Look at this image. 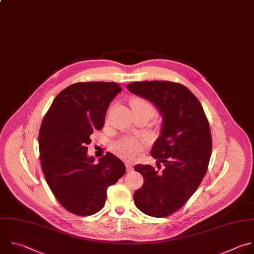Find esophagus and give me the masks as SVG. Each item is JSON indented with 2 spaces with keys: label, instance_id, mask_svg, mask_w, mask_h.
Here are the masks:
<instances>
[{
  "label": "esophagus",
  "instance_id": "esophagus-1",
  "mask_svg": "<svg viewBox=\"0 0 254 254\" xmlns=\"http://www.w3.org/2000/svg\"><path fill=\"white\" fill-rule=\"evenodd\" d=\"M126 167H127V172L129 173V172L132 171L133 165H132V163H130V162H127V163H126Z\"/></svg>",
  "mask_w": 254,
  "mask_h": 254
}]
</instances>
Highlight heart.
<instances>
[{
  "mask_svg": "<svg viewBox=\"0 0 254 254\" xmlns=\"http://www.w3.org/2000/svg\"><path fill=\"white\" fill-rule=\"evenodd\" d=\"M130 107L132 111L144 110L148 111L151 115L154 113L153 106L145 100L142 99H133L130 102ZM142 149V141L139 138L135 137H127L120 140L115 145V151L122 157L127 159H131L136 157Z\"/></svg>",
  "mask_w": 254,
  "mask_h": 254,
  "instance_id": "b5f03b06",
  "label": "heart"
}]
</instances>
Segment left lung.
<instances>
[{"label": "left lung", "instance_id": "left-lung-1", "mask_svg": "<svg viewBox=\"0 0 254 254\" xmlns=\"http://www.w3.org/2000/svg\"><path fill=\"white\" fill-rule=\"evenodd\" d=\"M127 89L150 102L162 125L150 154L163 165L158 173L149 164H136L143 178L135 190L136 207L153 217H164L181 208L200 185L211 155L212 140L201 104L185 86L166 80L130 82Z\"/></svg>", "mask_w": 254, "mask_h": 254}]
</instances>
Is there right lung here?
I'll list each match as a JSON object with an SVG mask.
<instances>
[{
  "instance_id": "1",
  "label": "right lung",
  "mask_w": 254,
  "mask_h": 254,
  "mask_svg": "<svg viewBox=\"0 0 254 254\" xmlns=\"http://www.w3.org/2000/svg\"><path fill=\"white\" fill-rule=\"evenodd\" d=\"M122 91L116 82H76L62 91L46 114L39 133L42 170L52 192L69 212L100 211L107 190L126 173L125 163L107 152L95 163L88 155L94 130L102 129L108 108Z\"/></svg>"
}]
</instances>
